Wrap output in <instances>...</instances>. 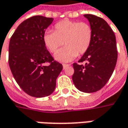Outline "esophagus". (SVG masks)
<instances>
[{"label":"esophagus","instance_id":"esophagus-1","mask_svg":"<svg viewBox=\"0 0 128 128\" xmlns=\"http://www.w3.org/2000/svg\"><path fill=\"white\" fill-rule=\"evenodd\" d=\"M68 66H69V64H63V68H64V69H65V68H66V67H68Z\"/></svg>","mask_w":128,"mask_h":128}]
</instances>
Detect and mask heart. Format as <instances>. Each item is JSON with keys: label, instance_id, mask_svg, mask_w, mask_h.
Returning a JSON list of instances; mask_svg holds the SVG:
<instances>
[{"label": "heart", "instance_id": "1", "mask_svg": "<svg viewBox=\"0 0 128 128\" xmlns=\"http://www.w3.org/2000/svg\"><path fill=\"white\" fill-rule=\"evenodd\" d=\"M93 39V30L86 22L65 20L57 22L54 32L47 31L43 35V41L52 53H54L57 61L68 62L78 56L85 54L89 49Z\"/></svg>", "mask_w": 128, "mask_h": 128}]
</instances>
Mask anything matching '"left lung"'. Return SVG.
<instances>
[{"label": "left lung", "mask_w": 128, "mask_h": 128, "mask_svg": "<svg viewBox=\"0 0 128 128\" xmlns=\"http://www.w3.org/2000/svg\"><path fill=\"white\" fill-rule=\"evenodd\" d=\"M93 30L88 51L74 63L72 80L76 88L84 93L96 92L108 82L116 67L118 51L115 34L106 21L91 14L84 15ZM84 62V64H81Z\"/></svg>", "instance_id": "8db88e82"}]
</instances>
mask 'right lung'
Here are the masks:
<instances>
[{
    "label": "right lung",
    "instance_id": "add662e5",
    "mask_svg": "<svg viewBox=\"0 0 128 128\" xmlns=\"http://www.w3.org/2000/svg\"><path fill=\"white\" fill-rule=\"evenodd\" d=\"M53 20L41 16L30 18L17 28L9 43L8 62L13 77L26 94L36 98L54 92L56 78L63 68L43 41L45 30Z\"/></svg>",
    "mask_w": 128,
    "mask_h": 128
}]
</instances>
